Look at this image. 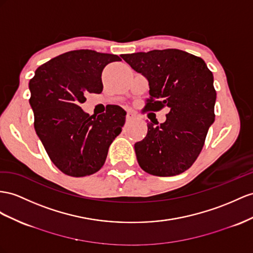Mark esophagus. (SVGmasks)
<instances>
[{"instance_id":"esophagus-1","label":"esophagus","mask_w":253,"mask_h":253,"mask_svg":"<svg viewBox=\"0 0 253 253\" xmlns=\"http://www.w3.org/2000/svg\"><path fill=\"white\" fill-rule=\"evenodd\" d=\"M132 119H133V114L131 112H128L127 115H126V121L127 122H130Z\"/></svg>"}]
</instances>
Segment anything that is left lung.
Masks as SVG:
<instances>
[{"mask_svg": "<svg viewBox=\"0 0 253 253\" xmlns=\"http://www.w3.org/2000/svg\"><path fill=\"white\" fill-rule=\"evenodd\" d=\"M122 57L148 80L150 96L143 112L170 109L166 122L160 125L148 123L146 137L134 144L141 169L156 176H173L188 170L215 121L212 73L201 57L178 49Z\"/></svg>", "mask_w": 253, "mask_h": 253, "instance_id": "8db88e82", "label": "left lung"}]
</instances>
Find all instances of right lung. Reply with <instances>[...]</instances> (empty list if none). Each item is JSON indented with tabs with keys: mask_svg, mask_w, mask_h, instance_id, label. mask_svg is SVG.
<instances>
[{
	"mask_svg": "<svg viewBox=\"0 0 253 253\" xmlns=\"http://www.w3.org/2000/svg\"><path fill=\"white\" fill-rule=\"evenodd\" d=\"M119 61L114 54L74 50L42 64L30 80L35 131L51 161L66 175L99 171L125 124L126 111L120 106L108 105L97 118L80 107L87 93L102 92L103 68Z\"/></svg>",
	"mask_w": 253,
	"mask_h": 253,
	"instance_id": "right-lung-1",
	"label": "right lung"
}]
</instances>
